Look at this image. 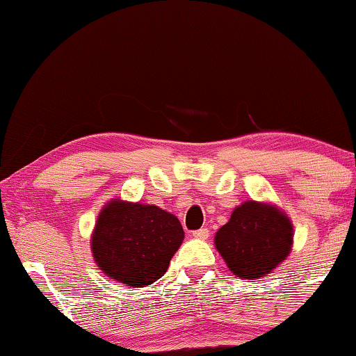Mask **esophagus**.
Here are the masks:
<instances>
[{"mask_svg":"<svg viewBox=\"0 0 356 356\" xmlns=\"http://www.w3.org/2000/svg\"><path fill=\"white\" fill-rule=\"evenodd\" d=\"M209 235H211L209 228H199V230L193 232V236L197 238V240H207Z\"/></svg>","mask_w":356,"mask_h":356,"instance_id":"1","label":"esophagus"}]
</instances>
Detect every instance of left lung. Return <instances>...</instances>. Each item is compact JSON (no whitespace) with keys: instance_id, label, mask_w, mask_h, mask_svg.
<instances>
[{"instance_id":"8db88e82","label":"left lung","mask_w":356,"mask_h":356,"mask_svg":"<svg viewBox=\"0 0 356 356\" xmlns=\"http://www.w3.org/2000/svg\"><path fill=\"white\" fill-rule=\"evenodd\" d=\"M293 243V225L272 204L246 201L232 212L216 235V248L236 277H266L286 259Z\"/></svg>"}]
</instances>
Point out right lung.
Wrapping results in <instances>:
<instances>
[{
  "label": "right lung",
  "mask_w": 356,
  "mask_h": 356,
  "mask_svg": "<svg viewBox=\"0 0 356 356\" xmlns=\"http://www.w3.org/2000/svg\"><path fill=\"white\" fill-rule=\"evenodd\" d=\"M183 238V227L173 213L113 199L99 213L90 246L104 274L140 289L167 272Z\"/></svg>",
  "instance_id": "add662e5"
}]
</instances>
